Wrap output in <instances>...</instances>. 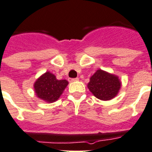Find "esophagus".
Listing matches in <instances>:
<instances>
[{"mask_svg":"<svg viewBox=\"0 0 152 152\" xmlns=\"http://www.w3.org/2000/svg\"><path fill=\"white\" fill-rule=\"evenodd\" d=\"M79 80V78H72V79H69L70 82H74V81H77Z\"/></svg>","mask_w":152,"mask_h":152,"instance_id":"1","label":"esophagus"}]
</instances>
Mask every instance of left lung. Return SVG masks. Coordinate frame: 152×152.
<instances>
[{
    "mask_svg": "<svg viewBox=\"0 0 152 152\" xmlns=\"http://www.w3.org/2000/svg\"><path fill=\"white\" fill-rule=\"evenodd\" d=\"M87 87L97 98L108 101L116 96L121 83L116 76L98 69L91 77Z\"/></svg>",
    "mask_w": 152,
    "mask_h": 152,
    "instance_id": "8db88e82",
    "label": "left lung"
}]
</instances>
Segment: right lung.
Returning a JSON list of instances; mask_svg holds the SVG:
<instances>
[{"label": "right lung", "instance_id": "1", "mask_svg": "<svg viewBox=\"0 0 152 152\" xmlns=\"http://www.w3.org/2000/svg\"><path fill=\"white\" fill-rule=\"evenodd\" d=\"M68 83L67 80H57L55 75L47 72L36 81L34 89L40 99L47 102H54L58 99Z\"/></svg>", "mask_w": 152, "mask_h": 152}]
</instances>
